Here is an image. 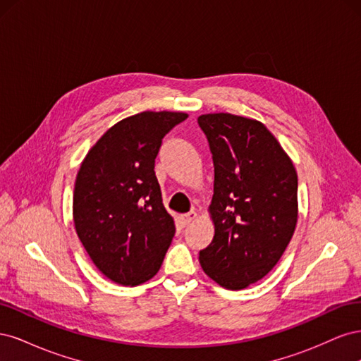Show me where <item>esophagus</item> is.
I'll return each mask as SVG.
<instances>
[{"label":"esophagus","mask_w":361,"mask_h":361,"mask_svg":"<svg viewBox=\"0 0 361 361\" xmlns=\"http://www.w3.org/2000/svg\"><path fill=\"white\" fill-rule=\"evenodd\" d=\"M195 218H197V212L191 211L188 214H183L182 215V221H183V224H190V223H192L195 220Z\"/></svg>","instance_id":"1"}]
</instances>
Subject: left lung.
<instances>
[{"mask_svg":"<svg viewBox=\"0 0 361 361\" xmlns=\"http://www.w3.org/2000/svg\"><path fill=\"white\" fill-rule=\"evenodd\" d=\"M214 161L212 243L203 271L226 289H244L277 265L298 218V178L264 123L228 113L202 114Z\"/></svg>","mask_w":361,"mask_h":361,"instance_id":"8db88e82","label":"left lung"}]
</instances>
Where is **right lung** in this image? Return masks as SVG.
I'll return each instance as SVG.
<instances>
[{
  "instance_id": "1",
  "label": "right lung",
  "mask_w": 361,
  "mask_h": 361,
  "mask_svg": "<svg viewBox=\"0 0 361 361\" xmlns=\"http://www.w3.org/2000/svg\"><path fill=\"white\" fill-rule=\"evenodd\" d=\"M187 117L143 111L120 120L96 141L76 174L75 231L97 269L118 285L154 277L176 232L154 169L162 138Z\"/></svg>"
}]
</instances>
